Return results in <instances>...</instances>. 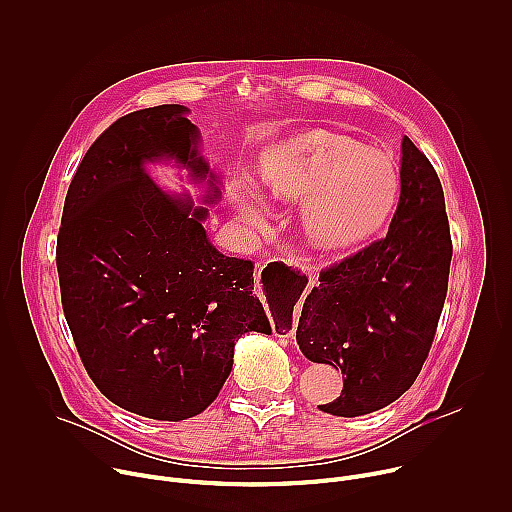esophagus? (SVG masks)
<instances>
[{
    "label": "esophagus",
    "instance_id": "34e87169",
    "mask_svg": "<svg viewBox=\"0 0 512 512\" xmlns=\"http://www.w3.org/2000/svg\"><path fill=\"white\" fill-rule=\"evenodd\" d=\"M304 269V267H302ZM310 285H314V281H310Z\"/></svg>",
    "mask_w": 512,
    "mask_h": 512
}]
</instances>
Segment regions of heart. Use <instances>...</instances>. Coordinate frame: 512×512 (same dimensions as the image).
Here are the masks:
<instances>
[{"label":"heart","instance_id":"heart-1","mask_svg":"<svg viewBox=\"0 0 512 512\" xmlns=\"http://www.w3.org/2000/svg\"><path fill=\"white\" fill-rule=\"evenodd\" d=\"M255 188L273 202H302L308 241L336 251L371 239L389 221L399 200V174L385 152L344 133L308 129L267 145L257 160ZM229 198L245 227H269L265 206L245 186L235 184Z\"/></svg>","mask_w":512,"mask_h":512}]
</instances>
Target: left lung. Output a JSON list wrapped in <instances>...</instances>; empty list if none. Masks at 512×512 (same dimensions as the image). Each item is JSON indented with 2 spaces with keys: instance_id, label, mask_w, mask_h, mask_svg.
I'll list each match as a JSON object with an SVG mask.
<instances>
[{
  "instance_id": "1",
  "label": "left lung",
  "mask_w": 512,
  "mask_h": 512,
  "mask_svg": "<svg viewBox=\"0 0 512 512\" xmlns=\"http://www.w3.org/2000/svg\"><path fill=\"white\" fill-rule=\"evenodd\" d=\"M401 194L385 239L320 273L296 340L312 362L342 371L338 399L358 417L397 401L417 379L448 294L452 239L442 182L415 143L401 141Z\"/></svg>"
}]
</instances>
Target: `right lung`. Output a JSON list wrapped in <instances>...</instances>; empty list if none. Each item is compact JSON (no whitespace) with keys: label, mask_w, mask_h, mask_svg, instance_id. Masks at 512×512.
Here are the masks:
<instances>
[{"label":"right lung","mask_w":512,"mask_h":512,"mask_svg":"<svg viewBox=\"0 0 512 512\" xmlns=\"http://www.w3.org/2000/svg\"><path fill=\"white\" fill-rule=\"evenodd\" d=\"M188 111L141 109L103 131L68 186L56 243L62 310L89 377L121 409L162 421L204 411L231 375L235 342L271 334L253 263L218 251L202 227L208 208L145 170L174 162L208 184L202 204L221 196ZM304 287L267 298L277 330L291 328Z\"/></svg>","instance_id":"add662e5"}]
</instances>
